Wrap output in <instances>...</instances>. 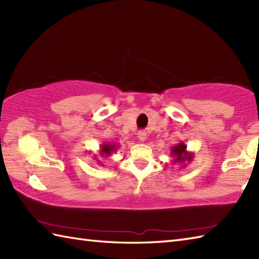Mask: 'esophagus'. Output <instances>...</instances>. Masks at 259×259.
Returning <instances> with one entry per match:
<instances>
[{
    "instance_id": "34e87169",
    "label": "esophagus",
    "mask_w": 259,
    "mask_h": 259,
    "mask_svg": "<svg viewBox=\"0 0 259 259\" xmlns=\"http://www.w3.org/2000/svg\"><path fill=\"white\" fill-rule=\"evenodd\" d=\"M138 139H139L140 141H145V140L147 139V134L145 133V131H139Z\"/></svg>"
}]
</instances>
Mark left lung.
Returning <instances> with one entry per match:
<instances>
[{
  "label": "left lung",
  "instance_id": "8db88e82",
  "mask_svg": "<svg viewBox=\"0 0 259 259\" xmlns=\"http://www.w3.org/2000/svg\"><path fill=\"white\" fill-rule=\"evenodd\" d=\"M170 153L174 157L172 162L183 164V167L186 166V163H189L192 160V158H194V153L187 150V146L184 142H180V144L171 147Z\"/></svg>",
  "mask_w": 259,
  "mask_h": 259
}]
</instances>
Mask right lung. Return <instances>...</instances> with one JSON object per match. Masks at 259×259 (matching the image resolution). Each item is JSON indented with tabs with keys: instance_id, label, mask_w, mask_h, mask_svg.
I'll return each instance as SVG.
<instances>
[{
	"instance_id": "1",
	"label": "right lung",
	"mask_w": 259,
	"mask_h": 259,
	"mask_svg": "<svg viewBox=\"0 0 259 259\" xmlns=\"http://www.w3.org/2000/svg\"><path fill=\"white\" fill-rule=\"evenodd\" d=\"M117 149H118V146L115 144H102L100 146V149H99V150H100V151H99V156H101L103 158L110 157V156H111V153L114 152ZM96 160H97V158H96ZM97 161L100 164H102L100 162V160H97Z\"/></svg>"
}]
</instances>
